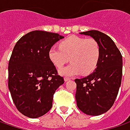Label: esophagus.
I'll return each mask as SVG.
<instances>
[{
	"label": "esophagus",
	"instance_id": "1",
	"mask_svg": "<svg viewBox=\"0 0 130 130\" xmlns=\"http://www.w3.org/2000/svg\"><path fill=\"white\" fill-rule=\"evenodd\" d=\"M70 80V78H67V77H65V78H64V80H65L66 82H67V81H68V80Z\"/></svg>",
	"mask_w": 130,
	"mask_h": 130
}]
</instances>
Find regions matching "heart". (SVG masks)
<instances>
[{"label": "heart", "mask_w": 130, "mask_h": 130, "mask_svg": "<svg viewBox=\"0 0 130 130\" xmlns=\"http://www.w3.org/2000/svg\"><path fill=\"white\" fill-rule=\"evenodd\" d=\"M48 54L52 64L58 69L63 67L70 58L72 63L59 71L61 75L72 76L81 72L89 75L97 67L101 49L93 38L71 36L60 42L59 47L52 46Z\"/></svg>", "instance_id": "heart-1"}]
</instances>
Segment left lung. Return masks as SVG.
<instances>
[{
  "instance_id": "1",
  "label": "left lung",
  "mask_w": 130,
  "mask_h": 130,
  "mask_svg": "<svg viewBox=\"0 0 130 130\" xmlns=\"http://www.w3.org/2000/svg\"><path fill=\"white\" fill-rule=\"evenodd\" d=\"M89 35L98 43L101 55L97 67L89 75L75 80L77 106L89 116H99L113 105L122 78V55L114 41L97 30L80 32Z\"/></svg>"
}]
</instances>
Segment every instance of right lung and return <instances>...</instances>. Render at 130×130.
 I'll use <instances>...</instances> for the list:
<instances>
[{"instance_id":"obj_1","label":"right lung","mask_w":130,"mask_h":130,"mask_svg":"<svg viewBox=\"0 0 130 130\" xmlns=\"http://www.w3.org/2000/svg\"><path fill=\"white\" fill-rule=\"evenodd\" d=\"M63 37L35 30L21 37L14 46L8 67V86L18 110L36 118L52 106L55 90L64 83L49 58V50Z\"/></svg>"}]
</instances>
